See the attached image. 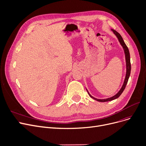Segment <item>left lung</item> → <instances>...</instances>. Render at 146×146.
Here are the masks:
<instances>
[{
  "mask_svg": "<svg viewBox=\"0 0 146 146\" xmlns=\"http://www.w3.org/2000/svg\"><path fill=\"white\" fill-rule=\"evenodd\" d=\"M112 31L114 33V34L116 36V37L118 38L119 42L121 43V44L122 45V46L123 48V50H124V52H125V59H126V64H127V74H126V76H125V81L123 82V84L121 88V89L119 90V92L117 93L116 95H115L114 96L112 97V98H110L108 99H96L94 98H93V96H92L90 94V93H88V92L87 91L89 94V96L91 97L92 98H93V99L98 101V102H108V101H111V100H115L116 99H117V98H119V97L121 96V94L122 93V92H123L124 89L125 88V87L127 86V84L128 82L129 77L130 76V73H131V62H130V54H129V52L128 50V48L127 47V45L125 44V43H124V41L122 38V37H121V36L120 35V34L117 33L116 31L114 30H112Z\"/></svg>",
  "mask_w": 146,
  "mask_h": 146,
  "instance_id": "8db88e82",
  "label": "left lung"
}]
</instances>
